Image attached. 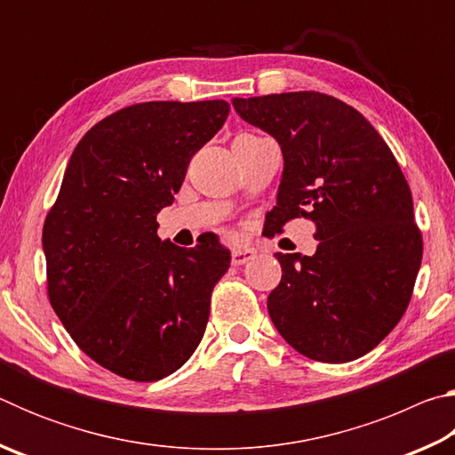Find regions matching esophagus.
<instances>
[{
	"instance_id": "1",
	"label": "esophagus",
	"mask_w": 455,
	"mask_h": 455,
	"mask_svg": "<svg viewBox=\"0 0 455 455\" xmlns=\"http://www.w3.org/2000/svg\"><path fill=\"white\" fill-rule=\"evenodd\" d=\"M257 257V251L251 249V246H238V249H233V255H230V260H233V265L238 267V265H244L249 263V260H252Z\"/></svg>"
}]
</instances>
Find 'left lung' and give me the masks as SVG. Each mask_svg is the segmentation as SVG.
I'll return each mask as SVG.
<instances>
[{"instance_id":"obj_1","label":"left lung","mask_w":455,"mask_h":455,"mask_svg":"<svg viewBox=\"0 0 455 455\" xmlns=\"http://www.w3.org/2000/svg\"><path fill=\"white\" fill-rule=\"evenodd\" d=\"M235 110L281 144L284 171L267 236L315 222L313 257L275 252L281 283L268 315L292 349L345 363L403 317L423 255L413 200L394 152L355 108L321 92L235 98Z\"/></svg>"}]
</instances>
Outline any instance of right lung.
Returning <instances> with one entry per match:
<instances>
[{
    "label": "right lung",
    "mask_w": 455,
    "mask_h": 455,
    "mask_svg": "<svg viewBox=\"0 0 455 455\" xmlns=\"http://www.w3.org/2000/svg\"><path fill=\"white\" fill-rule=\"evenodd\" d=\"M230 104L140 102L92 126L44 222L48 297L76 345L112 373L158 381L196 351L230 251L211 235L192 249L160 241L195 154Z\"/></svg>",
    "instance_id": "1"
}]
</instances>
